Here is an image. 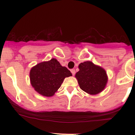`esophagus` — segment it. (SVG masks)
<instances>
[{"label":"esophagus","mask_w":135,"mask_h":135,"mask_svg":"<svg viewBox=\"0 0 135 135\" xmlns=\"http://www.w3.org/2000/svg\"><path fill=\"white\" fill-rule=\"evenodd\" d=\"M70 71H71L72 74H73V76H74V74H75V73H76V70H75V69H72V70H70Z\"/></svg>","instance_id":"esophagus-1"}]
</instances>
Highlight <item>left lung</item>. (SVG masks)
I'll return each instance as SVG.
<instances>
[{
  "mask_svg": "<svg viewBox=\"0 0 135 135\" xmlns=\"http://www.w3.org/2000/svg\"><path fill=\"white\" fill-rule=\"evenodd\" d=\"M78 67L80 70L75 76L81 89L91 95H96L104 89L108 78L103 68L91 61L81 62Z\"/></svg>",
  "mask_w": 135,
  "mask_h": 135,
  "instance_id": "obj_1",
  "label": "left lung"
}]
</instances>
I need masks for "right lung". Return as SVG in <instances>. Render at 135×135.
<instances>
[{"label": "right lung", "mask_w": 135, "mask_h": 135, "mask_svg": "<svg viewBox=\"0 0 135 135\" xmlns=\"http://www.w3.org/2000/svg\"><path fill=\"white\" fill-rule=\"evenodd\" d=\"M70 76V70L61 66L55 59L40 62L30 71L32 86L38 93L46 97L53 96L61 87L64 79Z\"/></svg>", "instance_id": "right-lung-1"}]
</instances>
